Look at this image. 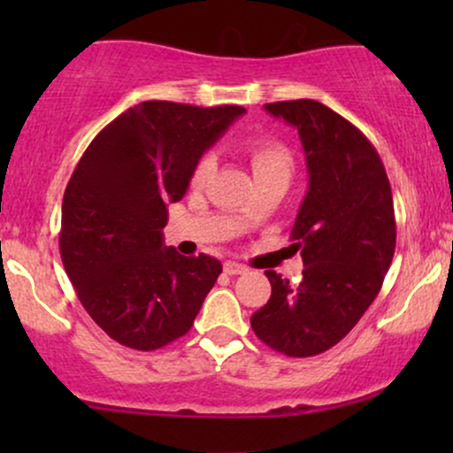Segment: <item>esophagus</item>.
I'll return each instance as SVG.
<instances>
[{"label": "esophagus", "instance_id": "obj_1", "mask_svg": "<svg viewBox=\"0 0 453 453\" xmlns=\"http://www.w3.org/2000/svg\"><path fill=\"white\" fill-rule=\"evenodd\" d=\"M223 270H226L227 274H232V277H236V274L249 273V268L242 266V264H238V262H226V264H223Z\"/></svg>", "mask_w": 453, "mask_h": 453}]
</instances>
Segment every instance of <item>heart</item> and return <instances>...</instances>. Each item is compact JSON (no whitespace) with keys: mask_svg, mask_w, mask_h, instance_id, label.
<instances>
[{"mask_svg":"<svg viewBox=\"0 0 453 453\" xmlns=\"http://www.w3.org/2000/svg\"><path fill=\"white\" fill-rule=\"evenodd\" d=\"M247 155L257 180L273 179V176H288L289 179V173H292V155H289V150L280 142H274V140L268 138H253L247 142ZM212 165H215V157L211 153L202 155L197 159L194 174H191V183H204L212 173Z\"/></svg>","mask_w":453,"mask_h":453,"instance_id":"obj_1","label":"heart"}]
</instances>
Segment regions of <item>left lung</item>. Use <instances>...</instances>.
I'll list each match as a JSON object with an SVG mask.
<instances>
[{
    "instance_id": "1",
    "label": "left lung",
    "mask_w": 453,
    "mask_h": 453,
    "mask_svg": "<svg viewBox=\"0 0 453 453\" xmlns=\"http://www.w3.org/2000/svg\"><path fill=\"white\" fill-rule=\"evenodd\" d=\"M298 129L309 191L292 247L304 262L292 285L266 270L270 300L251 317L257 339L289 357L324 353L345 339L377 298L396 249L392 187L368 138L315 100L266 104Z\"/></svg>"
}]
</instances>
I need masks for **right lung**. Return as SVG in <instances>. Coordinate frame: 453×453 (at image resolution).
I'll use <instances>...</instances> for the list:
<instances>
[{
  "label": "right lung",
  "mask_w": 453,
  "mask_h": 453,
  "mask_svg": "<svg viewBox=\"0 0 453 453\" xmlns=\"http://www.w3.org/2000/svg\"><path fill=\"white\" fill-rule=\"evenodd\" d=\"M241 114L227 104L142 102L78 161L61 204V259L87 313L121 345L153 351L185 336L221 274L219 259L165 247L164 227L197 159Z\"/></svg>",
  "instance_id": "right-lung-1"
}]
</instances>
